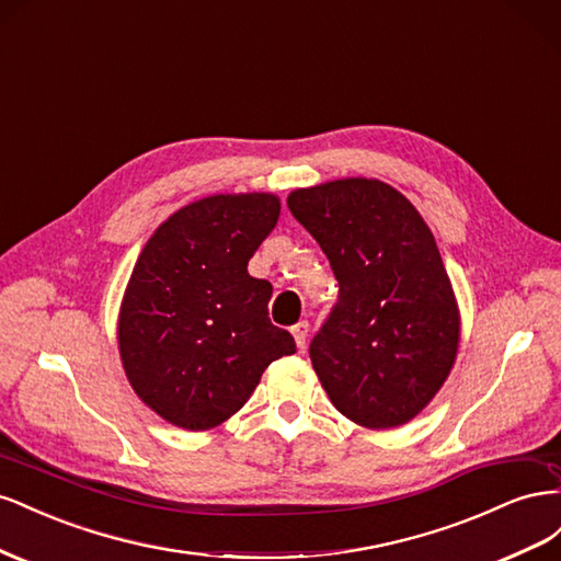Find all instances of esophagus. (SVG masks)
Listing matches in <instances>:
<instances>
[{
	"instance_id": "1",
	"label": "esophagus",
	"mask_w": 561,
	"mask_h": 561,
	"mask_svg": "<svg viewBox=\"0 0 561 561\" xmlns=\"http://www.w3.org/2000/svg\"><path fill=\"white\" fill-rule=\"evenodd\" d=\"M291 333H294V339H296V345L302 350V347H306V343H308L310 324H308V322H298V324L291 329Z\"/></svg>"
}]
</instances>
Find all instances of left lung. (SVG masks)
Listing matches in <instances>:
<instances>
[{
    "mask_svg": "<svg viewBox=\"0 0 561 561\" xmlns=\"http://www.w3.org/2000/svg\"><path fill=\"white\" fill-rule=\"evenodd\" d=\"M286 204L339 279V302L310 343L319 382L357 425L409 423L449 378L460 341L435 237L402 192L376 179L300 187Z\"/></svg>",
    "mask_w": 561,
    "mask_h": 561,
    "instance_id": "8db88e82",
    "label": "left lung"
}]
</instances>
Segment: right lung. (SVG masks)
Masks as SVG:
<instances>
[{
    "mask_svg": "<svg viewBox=\"0 0 561 561\" xmlns=\"http://www.w3.org/2000/svg\"><path fill=\"white\" fill-rule=\"evenodd\" d=\"M279 209L270 192L204 197L169 216L138 255L119 355L136 394L175 427L228 421L267 366L296 352L267 317L272 284L247 270Z\"/></svg>",
    "mask_w": 561,
    "mask_h": 561,
    "instance_id": "right-lung-1",
    "label": "right lung"
}]
</instances>
